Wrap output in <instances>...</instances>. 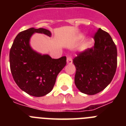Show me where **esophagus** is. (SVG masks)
Instances as JSON below:
<instances>
[{"label": "esophagus", "instance_id": "obj_1", "mask_svg": "<svg viewBox=\"0 0 126 126\" xmlns=\"http://www.w3.org/2000/svg\"><path fill=\"white\" fill-rule=\"evenodd\" d=\"M73 63V60L70 57H67V64H71Z\"/></svg>", "mask_w": 126, "mask_h": 126}]
</instances>
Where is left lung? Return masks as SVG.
Wrapping results in <instances>:
<instances>
[{
	"instance_id": "8db88e82",
	"label": "left lung",
	"mask_w": 126,
	"mask_h": 126,
	"mask_svg": "<svg viewBox=\"0 0 126 126\" xmlns=\"http://www.w3.org/2000/svg\"><path fill=\"white\" fill-rule=\"evenodd\" d=\"M94 40V46L80 52L73 62L77 88L88 95L102 92L110 83L117 64V47L110 35L100 28Z\"/></svg>"
}]
</instances>
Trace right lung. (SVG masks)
I'll return each mask as SVG.
<instances>
[{
  "label": "right lung",
  "instance_id": "1",
  "mask_svg": "<svg viewBox=\"0 0 126 126\" xmlns=\"http://www.w3.org/2000/svg\"><path fill=\"white\" fill-rule=\"evenodd\" d=\"M35 33L52 35L49 30L44 28H31L20 32L10 50V68L21 90L30 95L40 97L52 90L58 74L66 65V57L55 59L34 50L30 42Z\"/></svg>",
  "mask_w": 126,
  "mask_h": 126
}]
</instances>
